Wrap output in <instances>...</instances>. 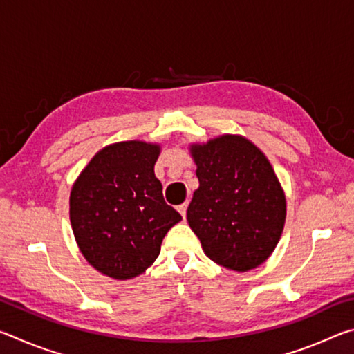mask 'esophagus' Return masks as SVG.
<instances>
[{
  "label": "esophagus",
  "mask_w": 354,
  "mask_h": 354,
  "mask_svg": "<svg viewBox=\"0 0 354 354\" xmlns=\"http://www.w3.org/2000/svg\"><path fill=\"white\" fill-rule=\"evenodd\" d=\"M178 212L183 215V218H185V214H187V203H183V205H179Z\"/></svg>",
  "instance_id": "obj_1"
}]
</instances>
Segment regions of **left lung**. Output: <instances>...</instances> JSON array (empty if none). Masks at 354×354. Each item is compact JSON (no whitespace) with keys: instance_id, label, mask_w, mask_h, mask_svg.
<instances>
[{"instance_id":"left-lung-1","label":"left lung","mask_w":354,"mask_h":354,"mask_svg":"<svg viewBox=\"0 0 354 354\" xmlns=\"http://www.w3.org/2000/svg\"><path fill=\"white\" fill-rule=\"evenodd\" d=\"M200 187L187 221L207 257L247 272L277 247L286 220V196L268 159L241 136H221L192 147Z\"/></svg>"}]
</instances>
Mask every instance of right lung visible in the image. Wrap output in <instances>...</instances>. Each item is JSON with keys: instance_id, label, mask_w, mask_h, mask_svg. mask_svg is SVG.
I'll return each instance as SVG.
<instances>
[{"instance_id": "add662e5", "label": "right lung", "mask_w": 354, "mask_h": 354, "mask_svg": "<svg viewBox=\"0 0 354 354\" xmlns=\"http://www.w3.org/2000/svg\"><path fill=\"white\" fill-rule=\"evenodd\" d=\"M159 147L120 142L93 156L71 189L70 221L81 253L106 277L131 279L147 270L183 217L154 176Z\"/></svg>"}]
</instances>
